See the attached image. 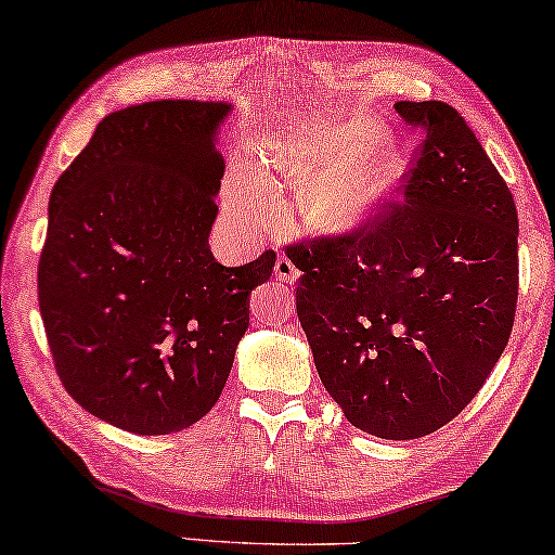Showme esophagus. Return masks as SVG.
Here are the masks:
<instances>
[{"label":"esophagus","instance_id":"1","mask_svg":"<svg viewBox=\"0 0 555 555\" xmlns=\"http://www.w3.org/2000/svg\"><path fill=\"white\" fill-rule=\"evenodd\" d=\"M275 278H280L283 280V283H297V278H299V270L295 268V262L289 260V258H285V256H278V260H275Z\"/></svg>","mask_w":555,"mask_h":555}]
</instances>
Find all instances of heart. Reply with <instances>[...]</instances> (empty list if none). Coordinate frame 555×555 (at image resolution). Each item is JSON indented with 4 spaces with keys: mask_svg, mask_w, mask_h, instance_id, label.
I'll return each instance as SVG.
<instances>
[{
    "mask_svg": "<svg viewBox=\"0 0 555 555\" xmlns=\"http://www.w3.org/2000/svg\"><path fill=\"white\" fill-rule=\"evenodd\" d=\"M384 127L369 117L322 127L299 150L295 184L307 192L305 211L324 229L341 231L369 221L378 208L393 202L411 171V159L398 144H374ZM233 211L256 216L260 202L270 204L275 189L262 177L235 179L229 189Z\"/></svg>",
    "mask_w": 555,
    "mask_h": 555,
    "instance_id": "1",
    "label": "heart"
}]
</instances>
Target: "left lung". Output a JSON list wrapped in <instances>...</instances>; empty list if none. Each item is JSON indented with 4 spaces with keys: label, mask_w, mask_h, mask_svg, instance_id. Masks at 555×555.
Returning <instances> with one entry per match:
<instances>
[{
    "label": "left lung",
    "mask_w": 555,
    "mask_h": 555,
    "mask_svg": "<svg viewBox=\"0 0 555 555\" xmlns=\"http://www.w3.org/2000/svg\"><path fill=\"white\" fill-rule=\"evenodd\" d=\"M396 111L425 130L403 202L285 253L302 270L297 317L326 393L353 428L415 440L460 415L504 353L519 218L455 107L401 100Z\"/></svg>",
    "instance_id": "obj_1"
}]
</instances>
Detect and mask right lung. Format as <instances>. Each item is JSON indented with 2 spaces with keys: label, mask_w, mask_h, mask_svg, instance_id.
<instances>
[{
  "label": "right lung",
  "mask_w": 555,
  "mask_h": 555,
  "mask_svg": "<svg viewBox=\"0 0 555 555\" xmlns=\"http://www.w3.org/2000/svg\"><path fill=\"white\" fill-rule=\"evenodd\" d=\"M229 103L154 100L111 113L59 177L39 260V307L63 388L134 435L211 411L275 250L216 262Z\"/></svg>",
  "instance_id": "obj_1"
}]
</instances>
